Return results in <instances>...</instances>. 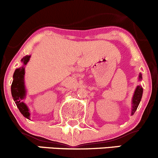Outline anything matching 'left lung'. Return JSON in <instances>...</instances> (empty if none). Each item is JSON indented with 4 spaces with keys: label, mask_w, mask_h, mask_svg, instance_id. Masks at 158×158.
<instances>
[{
    "label": "left lung",
    "mask_w": 158,
    "mask_h": 158,
    "mask_svg": "<svg viewBox=\"0 0 158 158\" xmlns=\"http://www.w3.org/2000/svg\"><path fill=\"white\" fill-rule=\"evenodd\" d=\"M142 79V76L141 74L139 75V80ZM142 93H143V89L142 87L138 85L137 86L136 89H135V94H134L133 99H132V111L131 114H133L135 112L137 109L138 107V105H139L140 102H141V97H142Z\"/></svg>",
    "instance_id": "1"
}]
</instances>
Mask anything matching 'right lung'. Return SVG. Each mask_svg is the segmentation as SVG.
Listing matches in <instances>:
<instances>
[{
	"label": "right lung",
	"mask_w": 158,
	"mask_h": 158,
	"mask_svg": "<svg viewBox=\"0 0 158 158\" xmlns=\"http://www.w3.org/2000/svg\"><path fill=\"white\" fill-rule=\"evenodd\" d=\"M30 56H26L22 59L21 61L23 64L26 65L28 63ZM14 80L11 85V94H12L14 101L15 102L17 108L20 110V113L27 118H30V112L27 106L22 101L25 96V88L23 77H24V67L22 66L15 70L14 73Z\"/></svg>",
	"instance_id": "right-lung-1"
}]
</instances>
